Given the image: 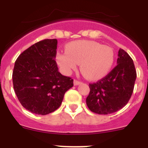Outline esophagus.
<instances>
[{
  "instance_id": "34e87169",
  "label": "esophagus",
  "mask_w": 148,
  "mask_h": 148,
  "mask_svg": "<svg viewBox=\"0 0 148 148\" xmlns=\"http://www.w3.org/2000/svg\"><path fill=\"white\" fill-rule=\"evenodd\" d=\"M82 84V82H79V81L76 80V79L74 80V85H78V84Z\"/></svg>"
}]
</instances>
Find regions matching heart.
Instances as JSON below:
<instances>
[{
    "mask_svg": "<svg viewBox=\"0 0 148 148\" xmlns=\"http://www.w3.org/2000/svg\"><path fill=\"white\" fill-rule=\"evenodd\" d=\"M56 59L66 75L80 64L84 76L95 81L108 75L114 62V53L111 47L96 41L75 40L66 44V53H58Z\"/></svg>",
    "mask_w": 148,
    "mask_h": 148,
    "instance_id": "obj_1",
    "label": "heart"
}]
</instances>
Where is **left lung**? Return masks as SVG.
I'll list each match as a JSON object with an SVG mask.
<instances>
[{"label":"left lung","mask_w":148,"mask_h":148,"mask_svg":"<svg viewBox=\"0 0 148 148\" xmlns=\"http://www.w3.org/2000/svg\"><path fill=\"white\" fill-rule=\"evenodd\" d=\"M136 78L133 59L124 49L119 50L117 65L96 83L90 84L86 103L98 114L113 113L124 108L130 100Z\"/></svg>","instance_id":"obj_1"}]
</instances>
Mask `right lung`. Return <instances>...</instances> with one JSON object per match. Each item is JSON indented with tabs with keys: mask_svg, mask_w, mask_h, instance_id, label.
<instances>
[{
	"mask_svg": "<svg viewBox=\"0 0 148 148\" xmlns=\"http://www.w3.org/2000/svg\"><path fill=\"white\" fill-rule=\"evenodd\" d=\"M57 39L40 40L24 50L15 61L12 73L14 90L23 108L47 115L61 106L73 79L61 75L56 63Z\"/></svg>",
	"mask_w": 148,
	"mask_h": 148,
	"instance_id": "1",
	"label": "right lung"
}]
</instances>
